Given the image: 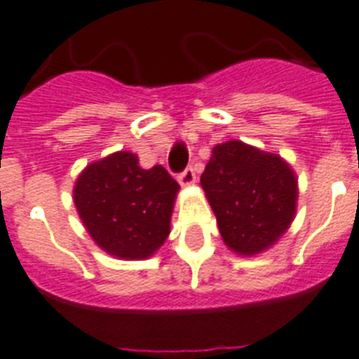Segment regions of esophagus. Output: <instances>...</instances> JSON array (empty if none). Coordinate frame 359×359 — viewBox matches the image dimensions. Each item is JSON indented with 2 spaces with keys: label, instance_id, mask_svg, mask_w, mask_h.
<instances>
[{
  "label": "esophagus",
  "instance_id": "34e87169",
  "mask_svg": "<svg viewBox=\"0 0 359 359\" xmlns=\"http://www.w3.org/2000/svg\"><path fill=\"white\" fill-rule=\"evenodd\" d=\"M195 179H197V177H195L194 168H186V170L179 175V182H180V184H182V186L194 184Z\"/></svg>",
  "mask_w": 359,
  "mask_h": 359
}]
</instances>
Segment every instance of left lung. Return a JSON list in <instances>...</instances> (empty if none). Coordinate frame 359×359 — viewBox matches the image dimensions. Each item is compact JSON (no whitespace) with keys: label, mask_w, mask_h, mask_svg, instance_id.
<instances>
[{"label":"left lung","mask_w":359,"mask_h":359,"mask_svg":"<svg viewBox=\"0 0 359 359\" xmlns=\"http://www.w3.org/2000/svg\"><path fill=\"white\" fill-rule=\"evenodd\" d=\"M201 186L223 240L240 255L273 245L295 215L297 179L290 165L238 140L215 145Z\"/></svg>","instance_id":"8db88e82"}]
</instances>
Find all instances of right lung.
Masks as SVG:
<instances>
[{
	"mask_svg": "<svg viewBox=\"0 0 359 359\" xmlns=\"http://www.w3.org/2000/svg\"><path fill=\"white\" fill-rule=\"evenodd\" d=\"M177 180L162 165L142 170L138 156L114 153L79 175L74 201L99 247L118 258L142 260L170 234Z\"/></svg>",
	"mask_w": 359,
	"mask_h": 359,
	"instance_id": "obj_1",
	"label": "right lung"
}]
</instances>
